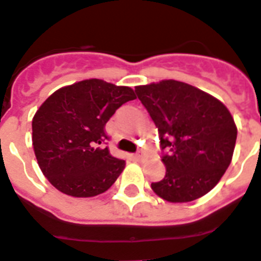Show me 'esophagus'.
<instances>
[{
  "label": "esophagus",
  "instance_id": "1",
  "mask_svg": "<svg viewBox=\"0 0 261 261\" xmlns=\"http://www.w3.org/2000/svg\"><path fill=\"white\" fill-rule=\"evenodd\" d=\"M135 158L137 160V161H144V160H145V154H144L142 152H140L135 155Z\"/></svg>",
  "mask_w": 261,
  "mask_h": 261
}]
</instances>
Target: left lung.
<instances>
[{"label": "left lung", "mask_w": 261, "mask_h": 261, "mask_svg": "<svg viewBox=\"0 0 261 261\" xmlns=\"http://www.w3.org/2000/svg\"><path fill=\"white\" fill-rule=\"evenodd\" d=\"M155 126L166 166L164 179L152 184L155 194L171 203L191 202L217 186L232 160L238 128L222 101L178 80L137 86Z\"/></svg>", "instance_id": "1"}]
</instances>
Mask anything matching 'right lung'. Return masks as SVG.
Returning <instances> with one entry per match:
<instances>
[{
  "mask_svg": "<svg viewBox=\"0 0 261 261\" xmlns=\"http://www.w3.org/2000/svg\"><path fill=\"white\" fill-rule=\"evenodd\" d=\"M130 87L87 79L62 87L33 117V148L43 175L55 189L75 198L108 190L125 168L104 144L107 121L135 100Z\"/></svg>",
  "mask_w": 261,
  "mask_h": 261,
  "instance_id": "1",
  "label": "right lung"
}]
</instances>
